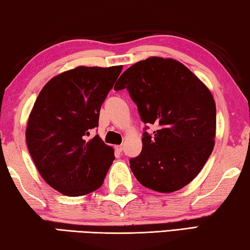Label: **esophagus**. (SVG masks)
Instances as JSON below:
<instances>
[{"mask_svg": "<svg viewBox=\"0 0 250 250\" xmlns=\"http://www.w3.org/2000/svg\"><path fill=\"white\" fill-rule=\"evenodd\" d=\"M115 149H116L118 152H122L123 149H124V146H117L116 147H115Z\"/></svg>", "mask_w": 250, "mask_h": 250, "instance_id": "34e87169", "label": "esophagus"}]
</instances>
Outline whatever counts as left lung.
Segmentation results:
<instances>
[{"instance_id":"1","label":"left lung","mask_w":250,"mask_h":250,"mask_svg":"<svg viewBox=\"0 0 250 250\" xmlns=\"http://www.w3.org/2000/svg\"><path fill=\"white\" fill-rule=\"evenodd\" d=\"M114 89H126L144 127L142 151L129 159L136 179L171 193L196 177L214 147L216 108L212 93L193 72L171 59L150 57L128 67Z\"/></svg>"}]
</instances>
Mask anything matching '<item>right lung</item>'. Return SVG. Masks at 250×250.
I'll return each mask as SVG.
<instances>
[{"label":"right lung","instance_id":"1","mask_svg":"<svg viewBox=\"0 0 250 250\" xmlns=\"http://www.w3.org/2000/svg\"><path fill=\"white\" fill-rule=\"evenodd\" d=\"M123 70L79 66L53 78L39 92L28 119L29 153L41 176L66 196H81L103 185L115 155L99 135L101 104Z\"/></svg>","mask_w":250,"mask_h":250}]
</instances>
